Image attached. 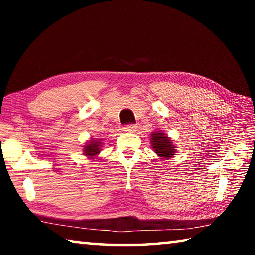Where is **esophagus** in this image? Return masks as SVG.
Instances as JSON below:
<instances>
[{
	"label": "esophagus",
	"instance_id": "1",
	"mask_svg": "<svg viewBox=\"0 0 255 255\" xmlns=\"http://www.w3.org/2000/svg\"><path fill=\"white\" fill-rule=\"evenodd\" d=\"M137 130L136 125H126V126L123 127V131L125 132H135Z\"/></svg>",
	"mask_w": 255,
	"mask_h": 255
}]
</instances>
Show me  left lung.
Returning a JSON list of instances; mask_svg holds the SVG:
<instances>
[{
    "label": "left lung",
    "mask_w": 255,
    "mask_h": 255,
    "mask_svg": "<svg viewBox=\"0 0 255 255\" xmlns=\"http://www.w3.org/2000/svg\"><path fill=\"white\" fill-rule=\"evenodd\" d=\"M150 138V144L154 152L156 153L161 159L172 158L175 155V146L172 143L171 138L167 137L166 133L162 131L153 132Z\"/></svg>",
    "instance_id": "8db88e82"
}]
</instances>
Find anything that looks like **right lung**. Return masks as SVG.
Instances as JSON below:
<instances>
[{
  "instance_id": "obj_1",
  "label": "right lung",
  "mask_w": 255,
  "mask_h": 255,
  "mask_svg": "<svg viewBox=\"0 0 255 255\" xmlns=\"http://www.w3.org/2000/svg\"><path fill=\"white\" fill-rule=\"evenodd\" d=\"M101 152V143L100 139H91L84 146L83 154L89 158H94Z\"/></svg>"
}]
</instances>
